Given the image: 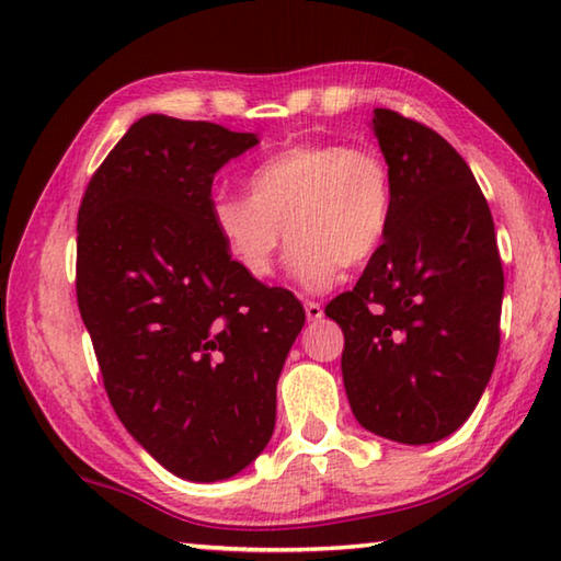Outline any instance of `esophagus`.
I'll return each instance as SVG.
<instances>
[{"label":"esophagus","instance_id":"obj_1","mask_svg":"<svg viewBox=\"0 0 561 561\" xmlns=\"http://www.w3.org/2000/svg\"><path fill=\"white\" fill-rule=\"evenodd\" d=\"M304 311H307L309 321H317V319L324 317V309H321L319 301H307V304H304Z\"/></svg>","mask_w":561,"mask_h":561}]
</instances>
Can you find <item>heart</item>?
I'll list each match as a JSON object with an SVG mask.
<instances>
[{
    "label": "heart",
    "mask_w": 561,
    "mask_h": 561,
    "mask_svg": "<svg viewBox=\"0 0 561 561\" xmlns=\"http://www.w3.org/2000/svg\"><path fill=\"white\" fill-rule=\"evenodd\" d=\"M250 197L213 201V225L234 262L264 279L284 242L307 289H327L341 267L374 257L393 220V173L381 150L336 140L284 148L247 178Z\"/></svg>",
    "instance_id": "obj_1"
}]
</instances>
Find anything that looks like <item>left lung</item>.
<instances>
[{
	"instance_id": "1",
	"label": "left lung",
	"mask_w": 561,
	"mask_h": 561,
	"mask_svg": "<svg viewBox=\"0 0 561 561\" xmlns=\"http://www.w3.org/2000/svg\"><path fill=\"white\" fill-rule=\"evenodd\" d=\"M393 220L351 291L327 304L344 331L346 396L381 438L425 445L458 431L500 351L495 222L468 163L433 128L376 108Z\"/></svg>"
}]
</instances>
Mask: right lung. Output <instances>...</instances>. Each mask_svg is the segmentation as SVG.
<instances>
[{
  "label": "right lung",
  "instance_id": "1",
  "mask_svg": "<svg viewBox=\"0 0 561 561\" xmlns=\"http://www.w3.org/2000/svg\"><path fill=\"white\" fill-rule=\"evenodd\" d=\"M254 133L160 113L91 175L76 225V299L113 411L178 478L215 482L270 443L304 307L232 260L213 180Z\"/></svg>",
  "mask_w": 561,
  "mask_h": 561
}]
</instances>
